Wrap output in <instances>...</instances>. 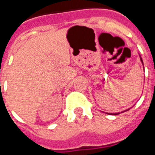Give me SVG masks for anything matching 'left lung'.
Listing matches in <instances>:
<instances>
[{"mask_svg":"<svg viewBox=\"0 0 155 155\" xmlns=\"http://www.w3.org/2000/svg\"><path fill=\"white\" fill-rule=\"evenodd\" d=\"M141 61H142V63H143V62H142V58H141ZM108 114H111V115H117V114H119V113H108Z\"/></svg>","mask_w":155,"mask_h":155,"instance_id":"8db88e82","label":"left lung"}]
</instances>
